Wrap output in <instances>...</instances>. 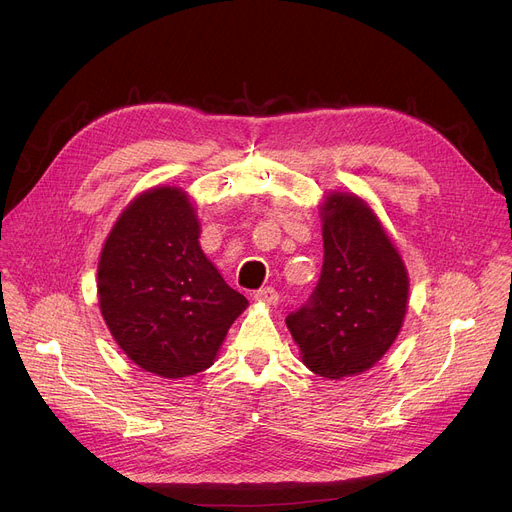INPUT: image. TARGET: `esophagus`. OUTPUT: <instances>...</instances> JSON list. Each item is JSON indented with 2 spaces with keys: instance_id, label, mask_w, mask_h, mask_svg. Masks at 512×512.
<instances>
[{
  "instance_id": "1",
  "label": "esophagus",
  "mask_w": 512,
  "mask_h": 512,
  "mask_svg": "<svg viewBox=\"0 0 512 512\" xmlns=\"http://www.w3.org/2000/svg\"><path fill=\"white\" fill-rule=\"evenodd\" d=\"M278 290L272 288V286H265V288H259L255 292V301L259 303H265V305H276L278 303Z\"/></svg>"
}]
</instances>
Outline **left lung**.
Here are the masks:
<instances>
[{
  "mask_svg": "<svg viewBox=\"0 0 512 512\" xmlns=\"http://www.w3.org/2000/svg\"><path fill=\"white\" fill-rule=\"evenodd\" d=\"M324 265L309 301L286 317L303 363L321 378H353L378 363L407 313L409 276L375 213L351 193L321 207Z\"/></svg>",
  "mask_w": 512,
  "mask_h": 512,
  "instance_id": "8db88e82",
  "label": "left lung"
}]
</instances>
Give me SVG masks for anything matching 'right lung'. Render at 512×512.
Instances as JSON below:
<instances>
[{
  "instance_id": "right-lung-1",
  "label": "right lung",
  "mask_w": 512,
  "mask_h": 512,
  "mask_svg": "<svg viewBox=\"0 0 512 512\" xmlns=\"http://www.w3.org/2000/svg\"><path fill=\"white\" fill-rule=\"evenodd\" d=\"M199 234L186 193L157 186L122 211L99 257L107 328L130 361L168 380L213 365L249 305L205 257Z\"/></svg>"
}]
</instances>
